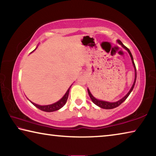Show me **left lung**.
<instances>
[{
	"mask_svg": "<svg viewBox=\"0 0 156 156\" xmlns=\"http://www.w3.org/2000/svg\"><path fill=\"white\" fill-rule=\"evenodd\" d=\"M118 43H119L120 44H121V45L122 46V47H124V48H125L126 50H127V51L129 52V55H130L131 58V60H132V62H133L134 69H135V79H134V83H133V85H132L131 88V89H130V91H129L128 92V94H126L125 97L122 98V99L120 100H118V101H117V102H106V101H102V100H98V99H96V98H94L93 96H92V94H91V92L89 91V89H87L88 94H89V96H90V98H91L92 102H93L95 105H96L97 106H98V107H100L102 108V109H113V108H115V107H118V106H119V105H120L121 104H122V102H123L124 101H125V100L126 98H127L128 96H129V94H131V92L132 91V90H133L134 86H135L136 81V78H137L136 67L135 63H134L133 56H132V54H131V51H130V50H129L126 46L124 45L122 42H121L120 41L118 40Z\"/></svg>",
	"mask_w": 156,
	"mask_h": 156,
	"instance_id": "left-lung-1",
	"label": "left lung"
}]
</instances>
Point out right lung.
Masks as SVG:
<instances>
[{
    "instance_id": "1",
    "label": "right lung",
    "mask_w": 156,
    "mask_h": 156,
    "mask_svg": "<svg viewBox=\"0 0 156 156\" xmlns=\"http://www.w3.org/2000/svg\"><path fill=\"white\" fill-rule=\"evenodd\" d=\"M70 88H71V86H70V87L68 89L67 91L66 92V94H65V96H63L62 98L59 100V101L55 102V103L52 104V105H43V106H41V105H36L35 103H34V102H31V101L30 102L34 105V106L36 107L37 108H38L39 109L43 111V112H55V111H57V110L60 109V108H62L66 104V102H67V100L68 99L69 92Z\"/></svg>"
}]
</instances>
